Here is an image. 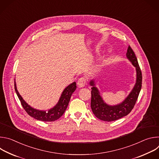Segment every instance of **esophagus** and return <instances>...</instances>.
Here are the masks:
<instances>
[{
  "instance_id": "1",
  "label": "esophagus",
  "mask_w": 159,
  "mask_h": 159,
  "mask_svg": "<svg viewBox=\"0 0 159 159\" xmlns=\"http://www.w3.org/2000/svg\"><path fill=\"white\" fill-rule=\"evenodd\" d=\"M87 83V79L85 77H82L79 79L77 82V85L79 87H83Z\"/></svg>"
}]
</instances>
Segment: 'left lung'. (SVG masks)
Here are the masks:
<instances>
[{
  "label": "left lung",
  "mask_w": 159,
  "mask_h": 159,
  "mask_svg": "<svg viewBox=\"0 0 159 159\" xmlns=\"http://www.w3.org/2000/svg\"><path fill=\"white\" fill-rule=\"evenodd\" d=\"M126 57L136 68L137 80L136 84L128 97L123 102L115 105L109 106L104 102L98 88L95 86L94 80L90 82L93 87L91 90V106L94 115L99 120L104 121H112L128 115L131 111L139 96L142 84V74L136 55L129 46L127 50Z\"/></svg>",
  "instance_id": "1"
}]
</instances>
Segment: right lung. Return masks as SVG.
Instances as JSON below:
<instances>
[{"instance_id": "right-lung-1", "label": "right lung", "mask_w": 159, "mask_h": 159, "mask_svg": "<svg viewBox=\"0 0 159 159\" xmlns=\"http://www.w3.org/2000/svg\"><path fill=\"white\" fill-rule=\"evenodd\" d=\"M14 88L15 91L20 101L21 105L30 116L39 121H54L59 119L63 115L68 105H69L71 96L75 90L77 86L76 82H75L70 84L69 86H67L63 91L58 103L55 105V106H54L53 108L50 109L48 111H39L34 109L31 107L30 105H28L18 93L15 81Z\"/></svg>"}]
</instances>
